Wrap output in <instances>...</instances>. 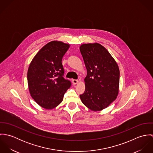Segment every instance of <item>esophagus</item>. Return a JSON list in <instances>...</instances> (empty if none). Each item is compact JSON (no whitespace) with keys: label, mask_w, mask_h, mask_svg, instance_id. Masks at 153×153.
<instances>
[{"label":"esophagus","mask_w":153,"mask_h":153,"mask_svg":"<svg viewBox=\"0 0 153 153\" xmlns=\"http://www.w3.org/2000/svg\"><path fill=\"white\" fill-rule=\"evenodd\" d=\"M78 82H79L78 80H77V79H72V84H73L74 85L77 84Z\"/></svg>","instance_id":"obj_1"}]
</instances>
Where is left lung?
<instances>
[{
    "instance_id": "8db88e82",
    "label": "left lung",
    "mask_w": 153,
    "mask_h": 153,
    "mask_svg": "<svg viewBox=\"0 0 153 153\" xmlns=\"http://www.w3.org/2000/svg\"><path fill=\"white\" fill-rule=\"evenodd\" d=\"M80 52L87 70L82 102L92 111L106 108L116 100L120 87V69L107 49L98 43L82 44Z\"/></svg>"
}]
</instances>
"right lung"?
<instances>
[{"mask_svg": "<svg viewBox=\"0 0 153 153\" xmlns=\"http://www.w3.org/2000/svg\"><path fill=\"white\" fill-rule=\"evenodd\" d=\"M70 44L53 41L44 46L32 59L27 78L30 94L41 107L52 109L62 101L71 87V82L63 77L62 64Z\"/></svg>", "mask_w": 153, "mask_h": 153, "instance_id": "right-lung-1", "label": "right lung"}]
</instances>
